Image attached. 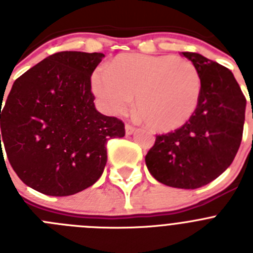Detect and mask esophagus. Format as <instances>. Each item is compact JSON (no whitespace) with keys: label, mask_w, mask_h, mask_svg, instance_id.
<instances>
[{"label":"esophagus","mask_w":253,"mask_h":253,"mask_svg":"<svg viewBox=\"0 0 253 253\" xmlns=\"http://www.w3.org/2000/svg\"><path fill=\"white\" fill-rule=\"evenodd\" d=\"M134 131H135V126H133L131 124L126 123V124H125V133L128 134V135H130V134H133Z\"/></svg>","instance_id":"1"}]
</instances>
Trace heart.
Masks as SVG:
<instances>
[{"label": "heart", "mask_w": 253, "mask_h": 253, "mask_svg": "<svg viewBox=\"0 0 253 253\" xmlns=\"http://www.w3.org/2000/svg\"><path fill=\"white\" fill-rule=\"evenodd\" d=\"M92 91L106 113L135 111L152 130L167 133L186 124L199 105L202 77L195 64L172 55L123 53L92 75Z\"/></svg>", "instance_id": "heart-1"}]
</instances>
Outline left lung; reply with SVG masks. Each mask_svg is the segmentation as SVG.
Here are the masks:
<instances>
[{
  "instance_id": "left-lung-1",
  "label": "left lung",
  "mask_w": 253,
  "mask_h": 253,
  "mask_svg": "<svg viewBox=\"0 0 253 253\" xmlns=\"http://www.w3.org/2000/svg\"><path fill=\"white\" fill-rule=\"evenodd\" d=\"M181 54L195 64L202 77L199 105L186 124L156 137L146 165L161 184L198 189L233 162L242 140L246 97L224 66L193 51Z\"/></svg>"
}]
</instances>
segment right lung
I'll use <instances>...</instances> for the list:
<instances>
[{
    "label": "right lung",
    "instance_id": "add662e5",
    "mask_svg": "<svg viewBox=\"0 0 253 253\" xmlns=\"http://www.w3.org/2000/svg\"><path fill=\"white\" fill-rule=\"evenodd\" d=\"M102 53L59 51L13 82L0 105V149L20 180L50 196H68L101 177L106 143L125 135L115 116L95 109L91 75ZM3 100V97H1Z\"/></svg>",
    "mask_w": 253,
    "mask_h": 253
}]
</instances>
